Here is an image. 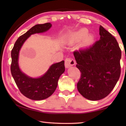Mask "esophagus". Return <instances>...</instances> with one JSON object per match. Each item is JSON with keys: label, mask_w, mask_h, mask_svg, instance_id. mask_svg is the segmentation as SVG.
Returning <instances> with one entry per match:
<instances>
[{"label": "esophagus", "mask_w": 126, "mask_h": 126, "mask_svg": "<svg viewBox=\"0 0 126 126\" xmlns=\"http://www.w3.org/2000/svg\"><path fill=\"white\" fill-rule=\"evenodd\" d=\"M76 64L75 60L72 58H67L65 59V67L68 68Z\"/></svg>", "instance_id": "34e87169"}]
</instances>
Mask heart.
Listing matches in <instances>:
<instances>
[{
	"mask_svg": "<svg viewBox=\"0 0 126 126\" xmlns=\"http://www.w3.org/2000/svg\"><path fill=\"white\" fill-rule=\"evenodd\" d=\"M87 33H88V31L86 29H81L73 34V38L74 40L78 41L83 39L84 37V44H88L92 42L93 38L91 35H87Z\"/></svg>",
	"mask_w": 126,
	"mask_h": 126,
	"instance_id": "1",
	"label": "heart"
}]
</instances>
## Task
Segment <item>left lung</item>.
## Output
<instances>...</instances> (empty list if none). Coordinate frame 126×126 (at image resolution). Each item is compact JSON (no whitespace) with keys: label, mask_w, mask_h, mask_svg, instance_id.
<instances>
[{"label":"left lung","mask_w":126,"mask_h":126,"mask_svg":"<svg viewBox=\"0 0 126 126\" xmlns=\"http://www.w3.org/2000/svg\"><path fill=\"white\" fill-rule=\"evenodd\" d=\"M100 39L92 46L74 51L81 76L77 83L80 94L91 101L107 96L121 74V50L113 36L99 27Z\"/></svg>","instance_id":"obj_1"}]
</instances>
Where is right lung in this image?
Segmentation results:
<instances>
[{
    "mask_svg": "<svg viewBox=\"0 0 126 126\" xmlns=\"http://www.w3.org/2000/svg\"><path fill=\"white\" fill-rule=\"evenodd\" d=\"M52 27L50 23L37 24L20 36L11 52L12 75L21 93L28 98L39 101L50 97L57 88L58 81L65 71L64 61L53 64L48 71L39 78L29 77L20 71L18 65L19 53L23 43L32 34L45 32Z\"/></svg>",
    "mask_w": 126,
    "mask_h": 126,
    "instance_id": "1",
    "label": "right lung"
}]
</instances>
